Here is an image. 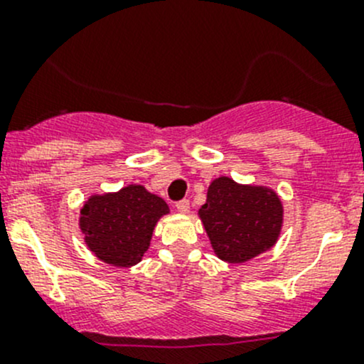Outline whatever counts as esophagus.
Returning a JSON list of instances; mask_svg holds the SVG:
<instances>
[{"instance_id": "1", "label": "esophagus", "mask_w": 364, "mask_h": 364, "mask_svg": "<svg viewBox=\"0 0 364 364\" xmlns=\"http://www.w3.org/2000/svg\"><path fill=\"white\" fill-rule=\"evenodd\" d=\"M176 209H178L179 213H181V215H186V213L190 211V203L186 199H183V200H179L178 204H176Z\"/></svg>"}]
</instances>
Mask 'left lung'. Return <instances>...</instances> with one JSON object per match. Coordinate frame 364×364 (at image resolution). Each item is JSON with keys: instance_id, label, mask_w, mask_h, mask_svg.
<instances>
[{"instance_id": "8db88e82", "label": "left lung", "mask_w": 364, "mask_h": 364, "mask_svg": "<svg viewBox=\"0 0 364 364\" xmlns=\"http://www.w3.org/2000/svg\"><path fill=\"white\" fill-rule=\"evenodd\" d=\"M199 216L216 257L241 264L277 243L284 205L267 186L240 185L222 176L209 185Z\"/></svg>"}]
</instances>
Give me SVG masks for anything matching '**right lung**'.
<instances>
[{"mask_svg": "<svg viewBox=\"0 0 364 364\" xmlns=\"http://www.w3.org/2000/svg\"><path fill=\"white\" fill-rule=\"evenodd\" d=\"M168 213L161 197L142 185L91 196L80 209L79 227L84 243L104 262L130 267L149 248L156 222Z\"/></svg>", "mask_w": 364, "mask_h": 364, "instance_id": "1", "label": "right lung"}]
</instances>
